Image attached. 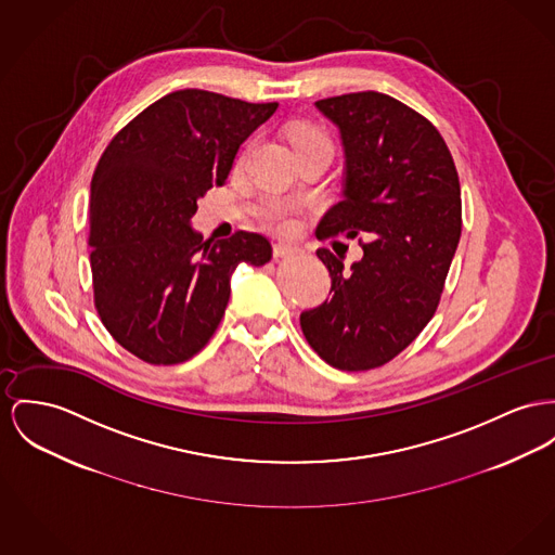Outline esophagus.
I'll use <instances>...</instances> for the list:
<instances>
[{"mask_svg": "<svg viewBox=\"0 0 555 555\" xmlns=\"http://www.w3.org/2000/svg\"><path fill=\"white\" fill-rule=\"evenodd\" d=\"M293 253H295V246L288 244V242H275L273 244V257L275 259H284V257H288Z\"/></svg>", "mask_w": 555, "mask_h": 555, "instance_id": "34e87169", "label": "esophagus"}]
</instances>
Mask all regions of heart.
<instances>
[{
	"instance_id": "heart-1",
	"label": "heart",
	"mask_w": 555,
	"mask_h": 555,
	"mask_svg": "<svg viewBox=\"0 0 555 555\" xmlns=\"http://www.w3.org/2000/svg\"><path fill=\"white\" fill-rule=\"evenodd\" d=\"M288 141L295 151L307 147H326L331 149V141L328 137L315 128V126H309V124H302V126H296L291 132H288ZM246 157V153L242 155V159ZM262 222L267 229H271L273 233L278 235H295L300 227L298 221V212L291 206H282V204H275V206H269L262 210Z\"/></svg>"
}]
</instances>
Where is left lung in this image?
<instances>
[{
  "instance_id": "8db88e82",
  "label": "left lung",
  "mask_w": 555,
  "mask_h": 555,
  "mask_svg": "<svg viewBox=\"0 0 555 555\" xmlns=\"http://www.w3.org/2000/svg\"><path fill=\"white\" fill-rule=\"evenodd\" d=\"M315 107L340 132L343 199L318 237L364 235V257L345 267L320 248L331 300L300 313L313 351L347 372L393 360L434 318L461 237V185L436 126L380 92L322 99Z\"/></svg>"
}]
</instances>
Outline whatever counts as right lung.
I'll return each mask as SVG.
<instances>
[{"instance_id": "1", "label": "right lung", "mask_w": 555, "mask_h": 555, "mask_svg": "<svg viewBox=\"0 0 555 555\" xmlns=\"http://www.w3.org/2000/svg\"><path fill=\"white\" fill-rule=\"evenodd\" d=\"M278 109L208 90H177L124 126L90 185L94 305L139 360L193 358L219 328L240 262L271 260L267 237L237 231L202 240L197 199L224 185L240 145Z\"/></svg>"}]
</instances>
